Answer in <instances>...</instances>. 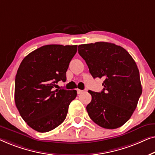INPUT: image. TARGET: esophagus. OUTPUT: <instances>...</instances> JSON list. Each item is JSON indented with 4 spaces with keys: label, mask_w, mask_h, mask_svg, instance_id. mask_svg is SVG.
I'll use <instances>...</instances> for the list:
<instances>
[{
    "label": "esophagus",
    "mask_w": 155,
    "mask_h": 155,
    "mask_svg": "<svg viewBox=\"0 0 155 155\" xmlns=\"http://www.w3.org/2000/svg\"><path fill=\"white\" fill-rule=\"evenodd\" d=\"M77 91L78 94H81V93H82L83 92H84V91L80 90V89H77Z\"/></svg>",
    "instance_id": "1"
}]
</instances>
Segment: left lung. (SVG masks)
Returning <instances> with one entry per match:
<instances>
[{
  "label": "left lung",
  "mask_w": 155,
  "mask_h": 155,
  "mask_svg": "<svg viewBox=\"0 0 155 155\" xmlns=\"http://www.w3.org/2000/svg\"><path fill=\"white\" fill-rule=\"evenodd\" d=\"M78 51L92 77L104 79L101 92L88 91L92 96L86 107L90 118L108 129L123 126L132 116L142 94L136 62L124 48L112 43L79 45Z\"/></svg>",
  "instance_id": "8db88e82"
}]
</instances>
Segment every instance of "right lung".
Here are the masks:
<instances>
[{
	"label": "right lung",
	"mask_w": 155,
	"mask_h": 155,
	"mask_svg": "<svg viewBox=\"0 0 155 155\" xmlns=\"http://www.w3.org/2000/svg\"><path fill=\"white\" fill-rule=\"evenodd\" d=\"M77 51V45H46L21 61L15 77V104L24 121L36 131L53 130L66 118L77 91L54 90V86L66 81V71Z\"/></svg>",
	"instance_id": "right-lung-1"
}]
</instances>
